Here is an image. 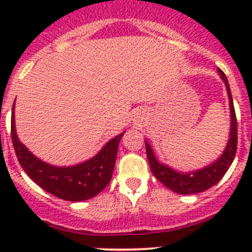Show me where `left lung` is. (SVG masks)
I'll return each mask as SVG.
<instances>
[{"instance_id": "1", "label": "left lung", "mask_w": 252, "mask_h": 252, "mask_svg": "<svg viewBox=\"0 0 252 252\" xmlns=\"http://www.w3.org/2000/svg\"><path fill=\"white\" fill-rule=\"evenodd\" d=\"M218 73L221 74L226 84L228 98H230V110H231V131H230V140L224 149L220 159L216 160V162L208 165L207 168L201 169V170L193 171L189 174H183L173 170L169 166L160 164L154 155L149 142L145 141L146 146V155H148L149 165H150L153 174L155 175L159 182H161L166 188L179 194H194V193L203 192L207 190L215 184H217L222 179L226 171L228 170L230 165L235 159L236 150H237V119H236L235 107H233L232 95H231L230 86L227 82V78L221 69H218Z\"/></svg>"}]
</instances>
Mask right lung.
<instances>
[{
	"label": "right lung",
	"instance_id": "obj_1",
	"mask_svg": "<svg viewBox=\"0 0 252 252\" xmlns=\"http://www.w3.org/2000/svg\"><path fill=\"white\" fill-rule=\"evenodd\" d=\"M124 133L113 137L94 158L68 168L49 165L35 158L19 141L15 131V116L11 115V139L20 165L39 187L55 197L81 202L95 197L110 183L115 168L119 142Z\"/></svg>",
	"mask_w": 252,
	"mask_h": 252
}]
</instances>
